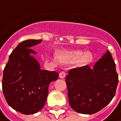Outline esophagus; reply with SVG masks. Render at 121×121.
Returning <instances> with one entry per match:
<instances>
[{
	"instance_id": "1",
	"label": "esophagus",
	"mask_w": 121,
	"mask_h": 121,
	"mask_svg": "<svg viewBox=\"0 0 121 121\" xmlns=\"http://www.w3.org/2000/svg\"><path fill=\"white\" fill-rule=\"evenodd\" d=\"M66 74V71H61L60 73V78H65Z\"/></svg>"
}]
</instances>
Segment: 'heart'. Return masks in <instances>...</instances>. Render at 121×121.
<instances>
[{
    "label": "heart",
    "instance_id": "1",
    "mask_svg": "<svg viewBox=\"0 0 121 121\" xmlns=\"http://www.w3.org/2000/svg\"><path fill=\"white\" fill-rule=\"evenodd\" d=\"M56 57L62 63H71L76 61L78 66H83L92 61L93 55L90 51L82 53L81 51H72L66 52H58Z\"/></svg>",
    "mask_w": 121,
    "mask_h": 121
}]
</instances>
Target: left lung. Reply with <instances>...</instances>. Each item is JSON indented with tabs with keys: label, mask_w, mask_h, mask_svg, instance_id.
Wrapping results in <instances>:
<instances>
[{
	"label": "left lung",
	"mask_w": 121,
	"mask_h": 121,
	"mask_svg": "<svg viewBox=\"0 0 121 121\" xmlns=\"http://www.w3.org/2000/svg\"><path fill=\"white\" fill-rule=\"evenodd\" d=\"M71 108L77 112L92 114L106 106L115 95L118 82L116 64L110 51L95 63L72 68L66 78Z\"/></svg>",
	"instance_id": "8db88e82"
}]
</instances>
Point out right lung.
<instances>
[{
	"mask_svg": "<svg viewBox=\"0 0 121 121\" xmlns=\"http://www.w3.org/2000/svg\"><path fill=\"white\" fill-rule=\"evenodd\" d=\"M42 40H26L20 43L9 55L3 70V91L9 105L16 111L32 114L45 106L49 85L58 79L59 73L41 70L30 53H37L30 47Z\"/></svg>",
	"mask_w": 121,
	"mask_h": 121,
	"instance_id": "1",
	"label": "right lung"
}]
</instances>
